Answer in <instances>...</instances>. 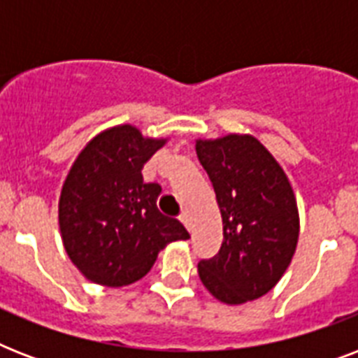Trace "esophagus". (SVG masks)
Segmentation results:
<instances>
[{
  "label": "esophagus",
  "instance_id": "esophagus-1",
  "mask_svg": "<svg viewBox=\"0 0 358 358\" xmlns=\"http://www.w3.org/2000/svg\"><path fill=\"white\" fill-rule=\"evenodd\" d=\"M180 221L185 224V229L191 230V215L189 212H182V215H180Z\"/></svg>",
  "mask_w": 358,
  "mask_h": 358
}]
</instances>
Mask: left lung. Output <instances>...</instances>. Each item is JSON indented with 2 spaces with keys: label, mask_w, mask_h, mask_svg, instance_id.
Here are the masks:
<instances>
[{
  "label": "left lung",
  "mask_w": 358,
  "mask_h": 358,
  "mask_svg": "<svg viewBox=\"0 0 358 358\" xmlns=\"http://www.w3.org/2000/svg\"><path fill=\"white\" fill-rule=\"evenodd\" d=\"M223 217V245L199 262V277L227 305L266 295L294 258L299 212L289 180L277 159L252 135L196 141Z\"/></svg>",
  "instance_id": "8db88e82"
}]
</instances>
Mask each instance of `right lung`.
Segmentation results:
<instances>
[{
  "instance_id": "obj_1",
  "label": "right lung",
  "mask_w": 358,
  "mask_h": 358,
  "mask_svg": "<svg viewBox=\"0 0 358 358\" xmlns=\"http://www.w3.org/2000/svg\"><path fill=\"white\" fill-rule=\"evenodd\" d=\"M165 143L122 124L89 141L70 167L59 229L66 255L91 282L128 286L150 271L171 241L189 238L178 219L157 210L162 185L141 174Z\"/></svg>"
}]
</instances>
